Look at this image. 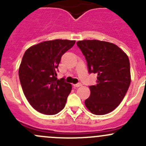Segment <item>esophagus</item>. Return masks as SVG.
Listing matches in <instances>:
<instances>
[{"instance_id": "esophagus-1", "label": "esophagus", "mask_w": 146, "mask_h": 146, "mask_svg": "<svg viewBox=\"0 0 146 146\" xmlns=\"http://www.w3.org/2000/svg\"><path fill=\"white\" fill-rule=\"evenodd\" d=\"M73 86H74L75 88H78V87L82 86V84H81V83H77V84H75V85H73Z\"/></svg>"}]
</instances>
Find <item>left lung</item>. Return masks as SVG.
<instances>
[{
    "instance_id": "left-lung-1",
    "label": "left lung",
    "mask_w": 146,
    "mask_h": 146,
    "mask_svg": "<svg viewBox=\"0 0 146 146\" xmlns=\"http://www.w3.org/2000/svg\"><path fill=\"white\" fill-rule=\"evenodd\" d=\"M87 61L88 72L98 75L97 84L89 86L85 104L96 115L108 114L123 100L131 83L128 56L116 44L99 40L77 42Z\"/></svg>"
}]
</instances>
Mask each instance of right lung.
<instances>
[{"mask_svg": "<svg viewBox=\"0 0 146 146\" xmlns=\"http://www.w3.org/2000/svg\"><path fill=\"white\" fill-rule=\"evenodd\" d=\"M76 43L74 40L46 41L29 47L19 68V78L25 96L35 110L53 115L66 105L72 90L64 78L57 79L61 56Z\"/></svg>", "mask_w": 146, "mask_h": 146, "instance_id": "add662e5", "label": "right lung"}]
</instances>
